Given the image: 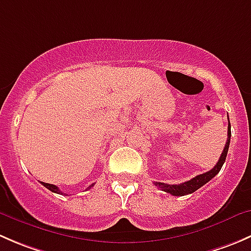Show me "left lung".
Wrapping results in <instances>:
<instances>
[{
    "instance_id": "8db88e82",
    "label": "left lung",
    "mask_w": 251,
    "mask_h": 251,
    "mask_svg": "<svg viewBox=\"0 0 251 251\" xmlns=\"http://www.w3.org/2000/svg\"><path fill=\"white\" fill-rule=\"evenodd\" d=\"M229 141H231V124H229V120H228V131H227L226 146H225L224 151H222L221 156H220L219 161H217L216 165L214 166V169H211V170L207 171V173L205 174L198 175V176H196L194 178H192L191 181L183 182V183L181 184H168V183H163V182H154V184H155L158 188H160L161 191L173 194L175 197H182V196H187V194L193 193V192H196L197 189H199L201 186H204L205 183H207L212 177H215L220 173L225 160H226L227 153H228Z\"/></svg>"
}]
</instances>
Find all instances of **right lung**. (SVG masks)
I'll return each instance as SVG.
<instances>
[{"instance_id":"1","label":"right lung","mask_w":251,"mask_h":251,"mask_svg":"<svg viewBox=\"0 0 251 251\" xmlns=\"http://www.w3.org/2000/svg\"><path fill=\"white\" fill-rule=\"evenodd\" d=\"M41 183H42V184H44V186H45V187H46V188H47V189H50V192H53V193H59V194H63V193H62V192H60V191H59V188H58V187H57V186H54V184H50V183H45V182H41ZM91 187H93V184H91V186H90V187H88V188H87V189H90V188H91Z\"/></svg>"}]
</instances>
